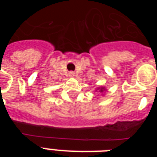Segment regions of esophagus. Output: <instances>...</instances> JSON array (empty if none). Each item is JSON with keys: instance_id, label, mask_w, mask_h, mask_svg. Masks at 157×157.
<instances>
[{"instance_id": "esophagus-1", "label": "esophagus", "mask_w": 157, "mask_h": 157, "mask_svg": "<svg viewBox=\"0 0 157 157\" xmlns=\"http://www.w3.org/2000/svg\"><path fill=\"white\" fill-rule=\"evenodd\" d=\"M69 75L71 76H75V73H74L73 71H70V72H69Z\"/></svg>"}]
</instances>
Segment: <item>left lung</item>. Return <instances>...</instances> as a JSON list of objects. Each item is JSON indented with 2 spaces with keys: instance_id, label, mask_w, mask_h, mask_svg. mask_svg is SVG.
Segmentation results:
<instances>
[{
  "instance_id": "8db88e82",
  "label": "left lung",
  "mask_w": 157,
  "mask_h": 157,
  "mask_svg": "<svg viewBox=\"0 0 157 157\" xmlns=\"http://www.w3.org/2000/svg\"><path fill=\"white\" fill-rule=\"evenodd\" d=\"M100 90L101 92H103V91H104V89H103V88H101V90Z\"/></svg>"
}]
</instances>
